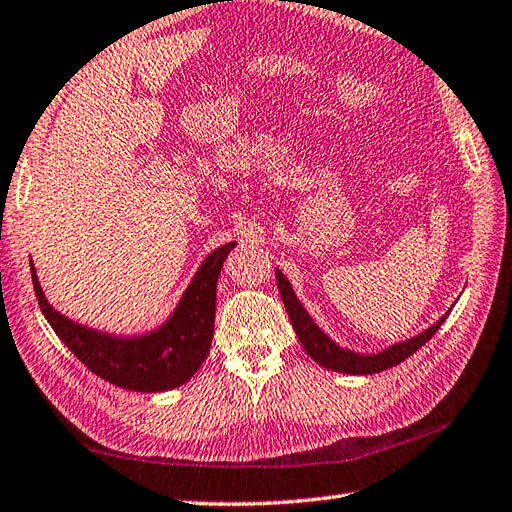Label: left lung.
<instances>
[{"mask_svg":"<svg viewBox=\"0 0 512 512\" xmlns=\"http://www.w3.org/2000/svg\"><path fill=\"white\" fill-rule=\"evenodd\" d=\"M276 280H278L280 298H282V302H285V309H287L289 320L293 324V331H295V335H298L304 350L309 352V357H313L326 370H335V372H344V374H374V372L399 366L401 361L414 355L420 346H425L429 339L436 335V331L442 326V322L447 320V315L451 311L449 309L445 315L440 317V320H436L429 328H425L423 333L405 339V342H396L379 352H370V355L366 352V355H363V352L339 346L322 331L320 326L313 322V317L306 313L302 302L298 300V295L293 293L291 282L287 280V276L282 274L280 269H276Z\"/></svg>","mask_w":512,"mask_h":512,"instance_id":"8db88e82","label":"left lung"}]
</instances>
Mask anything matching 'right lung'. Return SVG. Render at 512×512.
<instances>
[{
  "label": "right lung",
  "mask_w": 512,
  "mask_h": 512,
  "mask_svg": "<svg viewBox=\"0 0 512 512\" xmlns=\"http://www.w3.org/2000/svg\"><path fill=\"white\" fill-rule=\"evenodd\" d=\"M234 247L236 243H225L208 254L166 322L142 335L96 331L56 311L45 298L30 258L32 285L54 333L100 379L133 392H166L188 383L208 357L217 311V280Z\"/></svg>",
  "instance_id": "1"
}]
</instances>
